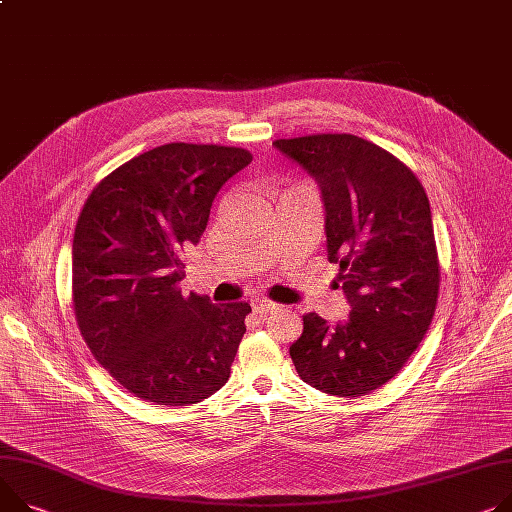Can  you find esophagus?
Here are the masks:
<instances>
[{"mask_svg": "<svg viewBox=\"0 0 512 512\" xmlns=\"http://www.w3.org/2000/svg\"><path fill=\"white\" fill-rule=\"evenodd\" d=\"M252 305L258 313H272V311H279L283 307L279 303H272V301H266V299H254Z\"/></svg>", "mask_w": 512, "mask_h": 512, "instance_id": "esophagus-1", "label": "esophagus"}]
</instances>
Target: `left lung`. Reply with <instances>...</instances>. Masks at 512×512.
Returning a JSON list of instances; mask_svg holds the SVG:
<instances>
[{
  "instance_id": "left-lung-1",
  "label": "left lung",
  "mask_w": 512,
  "mask_h": 512,
  "mask_svg": "<svg viewBox=\"0 0 512 512\" xmlns=\"http://www.w3.org/2000/svg\"><path fill=\"white\" fill-rule=\"evenodd\" d=\"M272 145L318 182L328 260L340 264L350 305L336 326L303 316L293 365L330 396H367L396 377L435 316L441 272L426 192L398 157L357 135Z\"/></svg>"
}]
</instances>
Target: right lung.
Wrapping results in <instances>:
<instances>
[{"instance_id": "add662e5", "label": "right lung", "mask_w": 512, "mask_h": 512, "mask_svg": "<svg viewBox=\"0 0 512 512\" xmlns=\"http://www.w3.org/2000/svg\"><path fill=\"white\" fill-rule=\"evenodd\" d=\"M252 155L168 143L116 168L88 196L73 235V307L94 359L135 398L203 402L231 371L244 301L184 295L182 252L201 242L221 186Z\"/></svg>"}]
</instances>
